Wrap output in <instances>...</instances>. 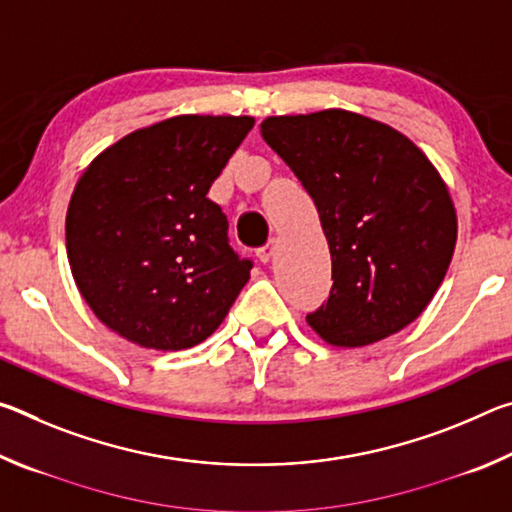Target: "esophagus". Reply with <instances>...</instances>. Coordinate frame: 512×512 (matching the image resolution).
<instances>
[{
  "label": "esophagus",
  "instance_id": "1",
  "mask_svg": "<svg viewBox=\"0 0 512 512\" xmlns=\"http://www.w3.org/2000/svg\"><path fill=\"white\" fill-rule=\"evenodd\" d=\"M275 244H277V241H275V239H271V241H268L266 246H262V248L257 250V257L262 259L264 264H266V262H271V259H273V253H275Z\"/></svg>",
  "mask_w": 512,
  "mask_h": 512
}]
</instances>
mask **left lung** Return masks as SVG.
<instances>
[{
    "instance_id": "8db88e82",
    "label": "left lung",
    "mask_w": 512,
    "mask_h": 512,
    "mask_svg": "<svg viewBox=\"0 0 512 512\" xmlns=\"http://www.w3.org/2000/svg\"><path fill=\"white\" fill-rule=\"evenodd\" d=\"M262 137L314 198L332 255L329 298L307 316L336 348L397 334L438 291L456 246L445 180L409 137L348 110L266 117Z\"/></svg>"
}]
</instances>
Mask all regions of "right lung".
I'll return each instance as SVG.
<instances>
[{
    "label": "right lung",
    "mask_w": 512,
    "mask_h": 512,
    "mask_svg": "<svg viewBox=\"0 0 512 512\" xmlns=\"http://www.w3.org/2000/svg\"><path fill=\"white\" fill-rule=\"evenodd\" d=\"M253 117L180 115L140 128L90 162L67 207V259L103 325L140 348L203 343L253 262L228 241L207 192Z\"/></svg>",
    "instance_id": "add662e5"
}]
</instances>
